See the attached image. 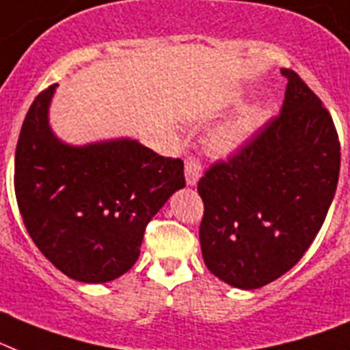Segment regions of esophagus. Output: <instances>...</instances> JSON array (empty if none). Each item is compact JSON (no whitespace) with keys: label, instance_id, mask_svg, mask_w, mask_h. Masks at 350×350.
<instances>
[{"label":"esophagus","instance_id":"34e87169","mask_svg":"<svg viewBox=\"0 0 350 350\" xmlns=\"http://www.w3.org/2000/svg\"><path fill=\"white\" fill-rule=\"evenodd\" d=\"M201 174H202L201 161L193 157L187 158V160H185V178H187V183H189L190 187H193V185L199 181Z\"/></svg>","mask_w":350,"mask_h":350}]
</instances>
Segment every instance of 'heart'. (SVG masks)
<instances>
[{
    "label": "heart",
    "instance_id": "b5f03b06",
    "mask_svg": "<svg viewBox=\"0 0 350 350\" xmlns=\"http://www.w3.org/2000/svg\"><path fill=\"white\" fill-rule=\"evenodd\" d=\"M265 120V110L261 107H249L234 117L233 120L219 126L208 135V149L213 154L226 157L237 152L243 144L256 133L258 128Z\"/></svg>",
    "mask_w": 350,
    "mask_h": 350
}]
</instances>
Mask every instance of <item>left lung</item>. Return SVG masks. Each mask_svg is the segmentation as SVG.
<instances>
[{"instance_id": "1", "label": "left lung", "mask_w": 350, "mask_h": 350, "mask_svg": "<svg viewBox=\"0 0 350 350\" xmlns=\"http://www.w3.org/2000/svg\"><path fill=\"white\" fill-rule=\"evenodd\" d=\"M280 113L198 183L202 258L224 283L261 288L288 272L324 224L340 174L333 117L292 69Z\"/></svg>"}]
</instances>
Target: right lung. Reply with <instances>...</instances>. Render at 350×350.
<instances>
[{
  "label": "right lung",
  "instance_id": "add662e5",
  "mask_svg": "<svg viewBox=\"0 0 350 350\" xmlns=\"http://www.w3.org/2000/svg\"><path fill=\"white\" fill-rule=\"evenodd\" d=\"M55 87L35 98L21 128L17 206L33 243L60 272L107 283L139 260L149 220L185 187L183 161L128 139L62 144L48 124Z\"/></svg>",
  "mask_w": 350,
  "mask_h": 350
}]
</instances>
